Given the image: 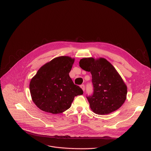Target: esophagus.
I'll return each instance as SVG.
<instances>
[{
  "label": "esophagus",
  "instance_id": "1",
  "mask_svg": "<svg viewBox=\"0 0 151 151\" xmlns=\"http://www.w3.org/2000/svg\"><path fill=\"white\" fill-rule=\"evenodd\" d=\"M81 89L83 90V91H85V86H84V84L81 85Z\"/></svg>",
  "mask_w": 151,
  "mask_h": 151
}]
</instances>
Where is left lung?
Here are the masks:
<instances>
[{
    "instance_id": "obj_1",
    "label": "left lung",
    "mask_w": 151,
    "mask_h": 151,
    "mask_svg": "<svg viewBox=\"0 0 151 151\" xmlns=\"http://www.w3.org/2000/svg\"><path fill=\"white\" fill-rule=\"evenodd\" d=\"M80 67L92 75L93 93L87 99L93 111L104 115L119 108L126 100L127 86L115 68L104 58H83Z\"/></svg>"
}]
</instances>
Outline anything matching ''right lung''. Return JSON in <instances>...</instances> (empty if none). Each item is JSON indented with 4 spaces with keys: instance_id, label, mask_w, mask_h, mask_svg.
<instances>
[{
    "instance_id": "obj_1",
    "label": "right lung",
    "mask_w": 151,
    "mask_h": 151,
    "mask_svg": "<svg viewBox=\"0 0 151 151\" xmlns=\"http://www.w3.org/2000/svg\"><path fill=\"white\" fill-rule=\"evenodd\" d=\"M74 59L61 56L40 68L32 79L29 89L36 106L45 112L59 114L70 108L75 96L83 93L69 76Z\"/></svg>"
}]
</instances>
